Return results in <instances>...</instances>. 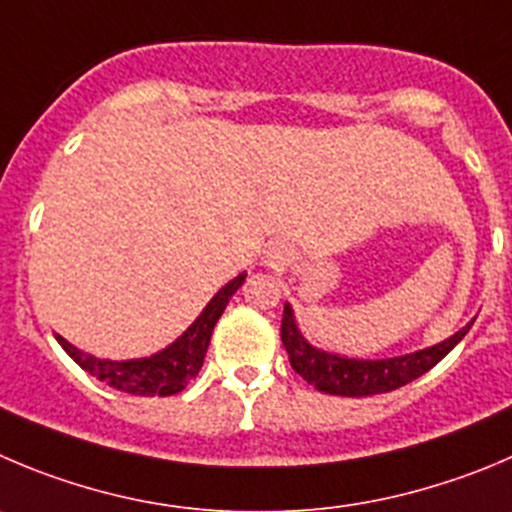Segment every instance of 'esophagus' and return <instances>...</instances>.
Here are the masks:
<instances>
[{
	"instance_id": "1",
	"label": "esophagus",
	"mask_w": 512,
	"mask_h": 512,
	"mask_svg": "<svg viewBox=\"0 0 512 512\" xmlns=\"http://www.w3.org/2000/svg\"><path fill=\"white\" fill-rule=\"evenodd\" d=\"M291 259V246L284 241L271 243L269 251H266V264L269 266H284Z\"/></svg>"
}]
</instances>
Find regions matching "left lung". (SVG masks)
<instances>
[{
    "instance_id": "left-lung-1",
    "label": "left lung",
    "mask_w": 512,
    "mask_h": 512,
    "mask_svg": "<svg viewBox=\"0 0 512 512\" xmlns=\"http://www.w3.org/2000/svg\"><path fill=\"white\" fill-rule=\"evenodd\" d=\"M470 326L472 324H467L465 329L452 334L450 339L430 349H422V352L367 362V359H344L337 357V354H326L306 344V339L296 329L291 306L286 304L284 319H281V342H284L294 372L301 374L311 387L326 394H342V397H369V394H382L405 387L412 379L430 372L470 332Z\"/></svg>"
}]
</instances>
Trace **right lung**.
Segmentation results:
<instances>
[{"instance_id":"add662e5","label":"right lung","mask_w":512,"mask_h":512,"mask_svg":"<svg viewBox=\"0 0 512 512\" xmlns=\"http://www.w3.org/2000/svg\"><path fill=\"white\" fill-rule=\"evenodd\" d=\"M246 274H238L236 279L228 281L203 309V314L188 326V332L163 349L160 354H153L148 359H133V362H110V359H95L90 354L80 352L70 342L57 334V342L62 344L67 354L80 364L85 372L105 382L107 387L120 389L128 394H140V397H170L186 389V384L201 372L203 357H206L208 342H211L213 326L221 319L228 299L238 291Z\"/></svg>"}]
</instances>
